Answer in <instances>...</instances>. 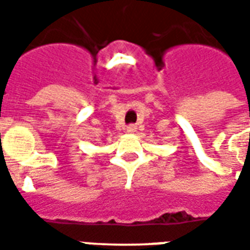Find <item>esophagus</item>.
I'll use <instances>...</instances> for the list:
<instances>
[{
    "mask_svg": "<svg viewBox=\"0 0 250 250\" xmlns=\"http://www.w3.org/2000/svg\"><path fill=\"white\" fill-rule=\"evenodd\" d=\"M125 131H127L128 134H134V132H136V125H127V128H125Z\"/></svg>",
    "mask_w": 250,
    "mask_h": 250,
    "instance_id": "esophagus-1",
    "label": "esophagus"
}]
</instances>
